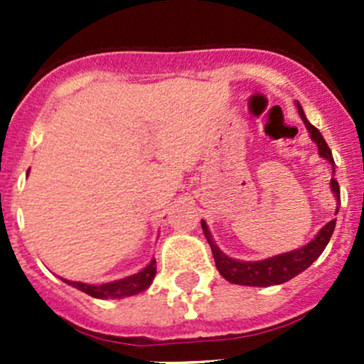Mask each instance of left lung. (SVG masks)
Returning a JSON list of instances; mask_svg holds the SVG:
<instances>
[{"mask_svg": "<svg viewBox=\"0 0 364 364\" xmlns=\"http://www.w3.org/2000/svg\"><path fill=\"white\" fill-rule=\"evenodd\" d=\"M297 105V111H299L301 119H303L304 127L310 132L311 141L317 144L318 155L322 159H326L331 165H335V160H333L331 149H329L328 142L324 141L321 132L306 119L304 116V111L301 109L299 104ZM333 172H335V167H333ZM331 190L335 193L336 199H340V186L338 181L335 178L331 179ZM336 213H338V208H336ZM336 220H331V222L326 223L321 230H318L317 236L310 241L304 247L297 248V250L282 253V255L269 257V259L257 260V262H245V260H236L227 257L225 253L216 247V243L213 241L211 232H209L208 225L203 220V230L204 236L208 240L209 247H211L213 257H215L216 269L220 271L223 278L230 284L236 285H250V287H269V285H280L285 284V282L292 280V278L297 277L299 273H303L306 267H310L314 264V260L318 259L324 248L328 247L329 240L333 236V230H335Z\"/></svg>", "mask_w": 364, "mask_h": 364, "instance_id": "8db88e82", "label": "left lung"}]
</instances>
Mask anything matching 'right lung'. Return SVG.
<instances>
[{"mask_svg":"<svg viewBox=\"0 0 364 364\" xmlns=\"http://www.w3.org/2000/svg\"><path fill=\"white\" fill-rule=\"evenodd\" d=\"M156 274V260L153 259L144 269H141L139 273L132 274V277L123 278V280L111 282V284H102V285H90L82 284V282H70L61 278L65 284L72 285V287L79 289V291L86 292L87 296L98 297V299H121V297H128L139 294V292L146 291L149 285L153 284Z\"/></svg>","mask_w":364,"mask_h":364,"instance_id":"add662e5","label":"right lung"}]
</instances>
